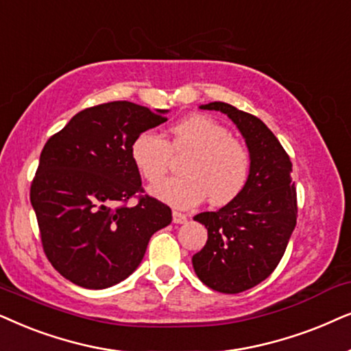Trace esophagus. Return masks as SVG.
Wrapping results in <instances>:
<instances>
[{
    "label": "esophagus",
    "instance_id": "1",
    "mask_svg": "<svg viewBox=\"0 0 351 351\" xmlns=\"http://www.w3.org/2000/svg\"><path fill=\"white\" fill-rule=\"evenodd\" d=\"M171 217H173V223H176V224H184L186 221H188V217H186L184 213L173 212Z\"/></svg>",
    "mask_w": 351,
    "mask_h": 351
}]
</instances>
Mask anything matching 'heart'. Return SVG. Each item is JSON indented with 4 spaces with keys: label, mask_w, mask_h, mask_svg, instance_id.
I'll return each mask as SVG.
<instances>
[{
    "label": "heart",
    "mask_w": 351,
    "mask_h": 351,
    "mask_svg": "<svg viewBox=\"0 0 351 351\" xmlns=\"http://www.w3.org/2000/svg\"><path fill=\"white\" fill-rule=\"evenodd\" d=\"M167 141L144 130L130 146L133 165L149 183L165 175L171 152H189L181 163L183 175L152 186L154 197L175 208H193L207 197L219 207L239 197L250 176V154L230 130L212 117L191 115L173 125Z\"/></svg>",
    "instance_id": "b5f03b06"
}]
</instances>
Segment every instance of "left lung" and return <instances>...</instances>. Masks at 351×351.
Segmentation results:
<instances>
[{
    "instance_id": "obj_1",
    "label": "left lung",
    "mask_w": 351,
    "mask_h": 351,
    "mask_svg": "<svg viewBox=\"0 0 351 351\" xmlns=\"http://www.w3.org/2000/svg\"><path fill=\"white\" fill-rule=\"evenodd\" d=\"M234 121L250 154V176L239 197L217 212L195 215L207 244L193 256L197 278L223 293H239L276 269L297 224L292 162L273 132L255 115L226 102L200 106Z\"/></svg>"
}]
</instances>
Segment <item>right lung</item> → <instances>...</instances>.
Instances as JSON below:
<instances>
[{"label":"right lung","instance_id":"1","mask_svg":"<svg viewBox=\"0 0 351 351\" xmlns=\"http://www.w3.org/2000/svg\"><path fill=\"white\" fill-rule=\"evenodd\" d=\"M168 110L114 101L78 112L45 144L30 188L41 244L51 265L85 289H106L141 263L171 210L144 193L130 157L138 133L167 121Z\"/></svg>","mask_w":351,"mask_h":351}]
</instances>
